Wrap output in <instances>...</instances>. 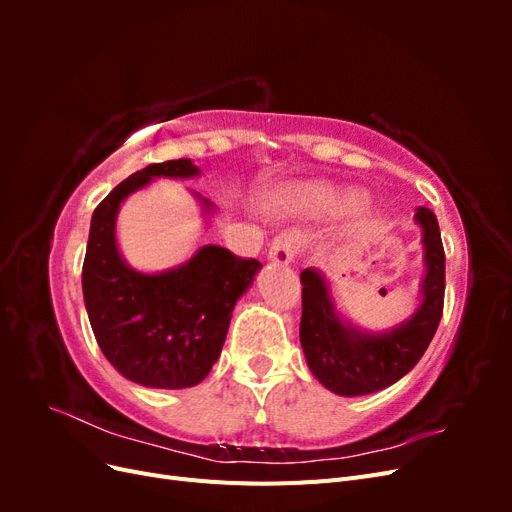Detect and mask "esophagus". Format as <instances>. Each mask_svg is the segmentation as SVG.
<instances>
[{
	"label": "esophagus",
	"instance_id": "obj_1",
	"mask_svg": "<svg viewBox=\"0 0 512 512\" xmlns=\"http://www.w3.org/2000/svg\"><path fill=\"white\" fill-rule=\"evenodd\" d=\"M299 250V235H294V232H282V235H277L271 243V250H269V260L277 262V265H290L297 256Z\"/></svg>",
	"mask_w": 512,
	"mask_h": 512
}]
</instances>
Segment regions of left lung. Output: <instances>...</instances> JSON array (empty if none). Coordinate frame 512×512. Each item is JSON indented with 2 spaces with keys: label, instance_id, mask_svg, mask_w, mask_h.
<instances>
[{
  "label": "left lung",
  "instance_id": "1",
  "mask_svg": "<svg viewBox=\"0 0 512 512\" xmlns=\"http://www.w3.org/2000/svg\"><path fill=\"white\" fill-rule=\"evenodd\" d=\"M414 222L423 230L425 275L412 316L391 329L354 327L337 312L327 277L312 267L301 273L303 354L316 380L335 395L359 397L395 384L421 361L436 335L444 307V247L429 209L418 207Z\"/></svg>",
  "mask_w": 512,
  "mask_h": 512
}]
</instances>
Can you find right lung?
Listing matches in <instances>:
<instances>
[{"label": "right lung", "mask_w": 512, "mask_h": 512, "mask_svg": "<svg viewBox=\"0 0 512 512\" xmlns=\"http://www.w3.org/2000/svg\"><path fill=\"white\" fill-rule=\"evenodd\" d=\"M188 160L151 164L121 181L91 215L83 262V299L96 342L123 378L149 389H188L220 359L232 309L262 269L220 245L198 247L181 265L145 273L123 260L117 213L130 194L153 179H194ZM203 213L211 200L192 192Z\"/></svg>", "instance_id": "right-lung-1"}]
</instances>
